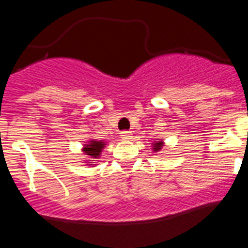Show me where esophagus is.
<instances>
[{
  "mask_svg": "<svg viewBox=\"0 0 248 248\" xmlns=\"http://www.w3.org/2000/svg\"><path fill=\"white\" fill-rule=\"evenodd\" d=\"M131 131H129V130H124V131H122V133H120V137H122V139L123 140H129V139H131Z\"/></svg>",
  "mask_w": 248,
  "mask_h": 248,
  "instance_id": "obj_1",
  "label": "esophagus"
}]
</instances>
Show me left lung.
I'll use <instances>...</instances> for the list:
<instances>
[{
	"mask_svg": "<svg viewBox=\"0 0 248 248\" xmlns=\"http://www.w3.org/2000/svg\"><path fill=\"white\" fill-rule=\"evenodd\" d=\"M163 146V141H157V143L154 144V151H159Z\"/></svg>",
	"mask_w": 248,
	"mask_h": 248,
	"instance_id": "left-lung-1",
	"label": "left lung"
}]
</instances>
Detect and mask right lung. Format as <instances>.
<instances>
[{"label":"right lung","instance_id":"obj_1","mask_svg":"<svg viewBox=\"0 0 248 248\" xmlns=\"http://www.w3.org/2000/svg\"><path fill=\"white\" fill-rule=\"evenodd\" d=\"M103 148H104V143L103 141H95L94 140V141H91L88 145H85L83 151L87 155H89L91 159H98V156H100V151H102Z\"/></svg>","mask_w":248,"mask_h":248}]
</instances>
